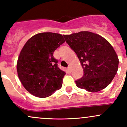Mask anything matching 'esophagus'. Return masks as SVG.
I'll list each match as a JSON object with an SVG mask.
<instances>
[{"label": "esophagus", "mask_w": 127, "mask_h": 127, "mask_svg": "<svg viewBox=\"0 0 127 127\" xmlns=\"http://www.w3.org/2000/svg\"><path fill=\"white\" fill-rule=\"evenodd\" d=\"M68 69H69V71L71 70V65H68Z\"/></svg>", "instance_id": "34e87169"}]
</instances>
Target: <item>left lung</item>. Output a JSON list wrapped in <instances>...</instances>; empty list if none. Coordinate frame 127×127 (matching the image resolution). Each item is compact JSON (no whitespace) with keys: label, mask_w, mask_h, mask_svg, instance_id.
<instances>
[{"label":"left lung","mask_w":127,"mask_h":127,"mask_svg":"<svg viewBox=\"0 0 127 127\" xmlns=\"http://www.w3.org/2000/svg\"><path fill=\"white\" fill-rule=\"evenodd\" d=\"M64 36L83 69L82 77L75 80L77 86L91 92L106 88L117 73L119 65L118 57L110 44L100 35L88 31Z\"/></svg>","instance_id":"8db88e82"}]
</instances>
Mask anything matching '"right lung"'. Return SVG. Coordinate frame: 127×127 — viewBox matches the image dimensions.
Segmentation results:
<instances>
[{"label": "right lung", "mask_w": 127, "mask_h": 127, "mask_svg": "<svg viewBox=\"0 0 127 127\" xmlns=\"http://www.w3.org/2000/svg\"><path fill=\"white\" fill-rule=\"evenodd\" d=\"M64 42L61 34L43 32L31 37L24 45L17 70L21 83L30 94L45 98L61 89L66 73L58 67L53 54Z\"/></svg>", "instance_id": "1"}]
</instances>
